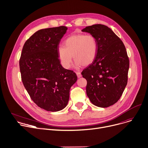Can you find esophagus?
<instances>
[{
    "mask_svg": "<svg viewBox=\"0 0 148 148\" xmlns=\"http://www.w3.org/2000/svg\"><path fill=\"white\" fill-rule=\"evenodd\" d=\"M76 75H77V76H78V78H81V73L79 72H76Z\"/></svg>",
    "mask_w": 148,
    "mask_h": 148,
    "instance_id": "esophagus-1",
    "label": "esophagus"
}]
</instances>
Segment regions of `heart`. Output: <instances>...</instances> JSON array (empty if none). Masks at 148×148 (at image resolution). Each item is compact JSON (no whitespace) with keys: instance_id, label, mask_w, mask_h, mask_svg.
Masks as SVG:
<instances>
[{"instance_id":"obj_1","label":"heart","mask_w":148,"mask_h":148,"mask_svg":"<svg viewBox=\"0 0 148 148\" xmlns=\"http://www.w3.org/2000/svg\"><path fill=\"white\" fill-rule=\"evenodd\" d=\"M97 52V43L92 35L83 34H74L64 41V46L58 49V55L63 67L69 69L72 65V59L76 61V66H89L92 63Z\"/></svg>"}]
</instances>
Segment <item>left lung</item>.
<instances>
[{"label":"left lung","mask_w":148,"mask_h":148,"mask_svg":"<svg viewBox=\"0 0 148 148\" xmlns=\"http://www.w3.org/2000/svg\"><path fill=\"white\" fill-rule=\"evenodd\" d=\"M82 31L92 35L97 43L95 61L81 73L87 82V95L96 106L110 107L119 100L127 84V52L122 41L107 26L93 25Z\"/></svg>","instance_id":"obj_1"}]
</instances>
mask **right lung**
Masks as SVG:
<instances>
[{
	"label": "right lung",
	"instance_id": "add662e5",
	"mask_svg": "<svg viewBox=\"0 0 148 148\" xmlns=\"http://www.w3.org/2000/svg\"><path fill=\"white\" fill-rule=\"evenodd\" d=\"M67 27L46 28L26 40L19 60L22 81L31 99L48 111L64 108L77 76L60 64L58 49Z\"/></svg>",
	"mask_w": 148,
	"mask_h": 148
}]
</instances>
